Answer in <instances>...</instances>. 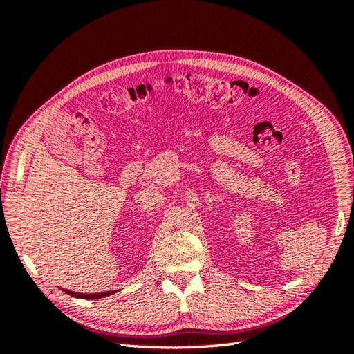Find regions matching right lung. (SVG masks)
Masks as SVG:
<instances>
[{
  "label": "right lung",
  "instance_id": "obj_1",
  "mask_svg": "<svg viewBox=\"0 0 354 354\" xmlns=\"http://www.w3.org/2000/svg\"><path fill=\"white\" fill-rule=\"evenodd\" d=\"M63 292H66L72 297H77V298H84V299H97V298H103V297H109L112 294H115L118 289H111V291H103V292H94V294H84V292H77V291H71V289H65V288H60Z\"/></svg>",
  "mask_w": 354,
  "mask_h": 354
}]
</instances>
